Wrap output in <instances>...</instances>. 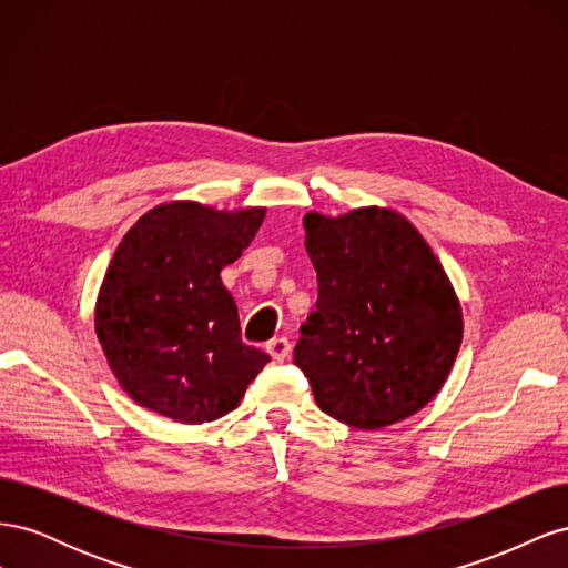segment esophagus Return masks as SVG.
I'll return each mask as SVG.
<instances>
[{
	"label": "esophagus",
	"instance_id": "34e87169",
	"mask_svg": "<svg viewBox=\"0 0 568 568\" xmlns=\"http://www.w3.org/2000/svg\"><path fill=\"white\" fill-rule=\"evenodd\" d=\"M267 353L270 357L274 359V363H284V359L288 357L291 353V341L286 336H280V338H272L267 343Z\"/></svg>",
	"mask_w": 568,
	"mask_h": 568
}]
</instances>
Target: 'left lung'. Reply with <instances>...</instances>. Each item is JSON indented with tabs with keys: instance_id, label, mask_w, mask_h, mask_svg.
<instances>
[{
	"instance_id": "8db88e82",
	"label": "left lung",
	"mask_w": 568,
	"mask_h": 568,
	"mask_svg": "<svg viewBox=\"0 0 568 568\" xmlns=\"http://www.w3.org/2000/svg\"><path fill=\"white\" fill-rule=\"evenodd\" d=\"M315 311L294 363L326 415L363 432L403 422L440 390L462 343L448 274L422 234L386 209L307 213Z\"/></svg>"
}]
</instances>
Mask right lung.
Wrapping results in <instances>:
<instances>
[{
	"label": "right lung",
	"mask_w": 568,
	"mask_h": 568,
	"mask_svg": "<svg viewBox=\"0 0 568 568\" xmlns=\"http://www.w3.org/2000/svg\"><path fill=\"white\" fill-rule=\"evenodd\" d=\"M265 209L159 205L120 242L97 301V336L134 403L182 424L227 415L270 355L246 346L220 272L248 248Z\"/></svg>",
	"instance_id": "add662e5"
}]
</instances>
